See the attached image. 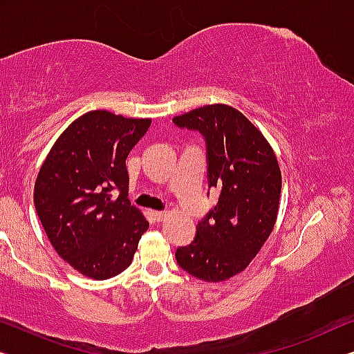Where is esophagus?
I'll list each match as a JSON object with an SVG mask.
<instances>
[{
  "instance_id": "34e87169",
  "label": "esophagus",
  "mask_w": 354,
  "mask_h": 354,
  "mask_svg": "<svg viewBox=\"0 0 354 354\" xmlns=\"http://www.w3.org/2000/svg\"><path fill=\"white\" fill-rule=\"evenodd\" d=\"M152 216H154L157 221H162L167 216V211H152Z\"/></svg>"
}]
</instances>
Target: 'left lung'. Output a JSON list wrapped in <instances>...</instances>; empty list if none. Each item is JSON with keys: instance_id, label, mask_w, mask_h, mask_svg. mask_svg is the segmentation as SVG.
Returning <instances> with one entry per match:
<instances>
[{"instance_id": "left-lung-1", "label": "left lung", "mask_w": 354, "mask_h": 354, "mask_svg": "<svg viewBox=\"0 0 354 354\" xmlns=\"http://www.w3.org/2000/svg\"><path fill=\"white\" fill-rule=\"evenodd\" d=\"M173 122L203 136L208 187L219 191L192 243L176 250V262L203 281H224L243 272L272 234L281 192L278 160L261 131L227 104L197 108Z\"/></svg>"}]
</instances>
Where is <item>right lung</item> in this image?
Instances as JSON below:
<instances>
[{"label": "right lung", "mask_w": 354, "mask_h": 354, "mask_svg": "<svg viewBox=\"0 0 354 354\" xmlns=\"http://www.w3.org/2000/svg\"><path fill=\"white\" fill-rule=\"evenodd\" d=\"M149 125L151 119L91 111L63 131L42 163L35 184L36 213L59 256L82 275H119L149 227L129 200L125 167Z\"/></svg>", "instance_id": "obj_1"}]
</instances>
